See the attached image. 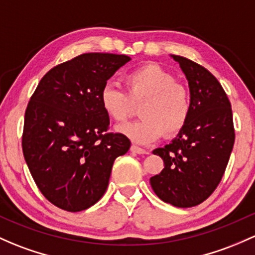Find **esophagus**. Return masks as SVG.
I'll list each match as a JSON object with an SVG mask.
<instances>
[{"mask_svg": "<svg viewBox=\"0 0 255 255\" xmlns=\"http://www.w3.org/2000/svg\"><path fill=\"white\" fill-rule=\"evenodd\" d=\"M130 151L134 152V154H141V155L149 154V150L143 149V148H139V146H136V145L130 146Z\"/></svg>", "mask_w": 255, "mask_h": 255, "instance_id": "1", "label": "esophagus"}]
</instances>
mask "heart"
<instances>
[{
    "label": "heart",
    "instance_id": "heart-1",
    "mask_svg": "<svg viewBox=\"0 0 255 255\" xmlns=\"http://www.w3.org/2000/svg\"><path fill=\"white\" fill-rule=\"evenodd\" d=\"M125 90L106 84L100 104L116 122H126L140 104V120L121 126L120 132L140 144L151 143L163 133L176 134L186 126L191 112L189 94L175 77L157 64H145L125 76Z\"/></svg>",
    "mask_w": 255,
    "mask_h": 255
}]
</instances>
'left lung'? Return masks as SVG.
Returning a JSON list of instances; mask_svg holds the SVG:
<instances>
[{
  "label": "left lung",
  "mask_w": 255,
  "mask_h": 255,
  "mask_svg": "<svg viewBox=\"0 0 255 255\" xmlns=\"http://www.w3.org/2000/svg\"><path fill=\"white\" fill-rule=\"evenodd\" d=\"M171 57L188 80L191 112L176 138L152 151L165 167L150 184L165 203L192 208L208 199L224 176L235 143L234 119L226 93L208 69L182 56Z\"/></svg>",
  "instance_id": "obj_1"
}]
</instances>
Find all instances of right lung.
<instances>
[{"label":"right lung","instance_id":"obj_1","mask_svg":"<svg viewBox=\"0 0 255 255\" xmlns=\"http://www.w3.org/2000/svg\"><path fill=\"white\" fill-rule=\"evenodd\" d=\"M130 57L83 53L50 69L25 110L21 148L44 197L63 210H85L100 200L112 165L129 139L109 133L101 89Z\"/></svg>","mask_w":255,"mask_h":255}]
</instances>
